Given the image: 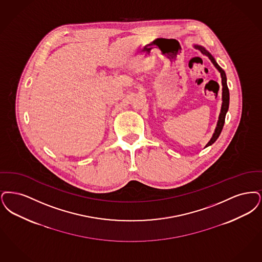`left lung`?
<instances>
[{
    "label": "left lung",
    "mask_w": 262,
    "mask_h": 262,
    "mask_svg": "<svg viewBox=\"0 0 262 262\" xmlns=\"http://www.w3.org/2000/svg\"><path fill=\"white\" fill-rule=\"evenodd\" d=\"M195 49L200 50L204 55H205L206 57H208V58L211 60V62L214 64V67L218 69V71L220 72L221 74V78H222V105H221V112L219 114V118H218V122H217L216 128H215V131L213 133V135L211 137L210 141L207 143V145L205 147H208V146H211L220 135L222 129H223V126H224V122H225V116L227 114L228 108H229V100H230V95H229V89H228L227 86V78H226V74H225V71L223 69H221L214 57H212L210 55V53H208L206 50H205L204 47L202 46L194 45L193 46Z\"/></svg>",
    "instance_id": "obj_1"
}]
</instances>
